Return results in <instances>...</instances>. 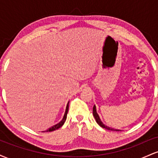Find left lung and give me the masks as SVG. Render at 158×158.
Returning a JSON list of instances; mask_svg holds the SVG:
<instances>
[{
	"label": "left lung",
	"mask_w": 158,
	"mask_h": 158,
	"mask_svg": "<svg viewBox=\"0 0 158 158\" xmlns=\"http://www.w3.org/2000/svg\"><path fill=\"white\" fill-rule=\"evenodd\" d=\"M93 115H94V118H95V119H96V122L99 124V126H100L101 127H102V128H106V129L110 130V131H121V130H119V129H114V128H110V127L107 126L106 125H105L104 123L102 122V120H101L99 114H98L97 112V108H96L95 105H94V106L93 108Z\"/></svg>",
	"instance_id": "1"
}]
</instances>
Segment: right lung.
I'll return each instance as SVG.
<instances>
[{
  "label": "right lung",
  "instance_id": "obj_1",
  "mask_svg": "<svg viewBox=\"0 0 158 158\" xmlns=\"http://www.w3.org/2000/svg\"><path fill=\"white\" fill-rule=\"evenodd\" d=\"M68 108H69V102H68V104H67L66 110H65V112H64V117H63L62 119H61L60 122H59V123H57V124L54 125V126H52V127H50V128H49L48 130H46V131H41V132L52 131H55V130H56V129H58V128H61V127L63 125H64L65 120H66V119H67V114H68Z\"/></svg>",
  "mask_w": 158,
  "mask_h": 158
}]
</instances>
